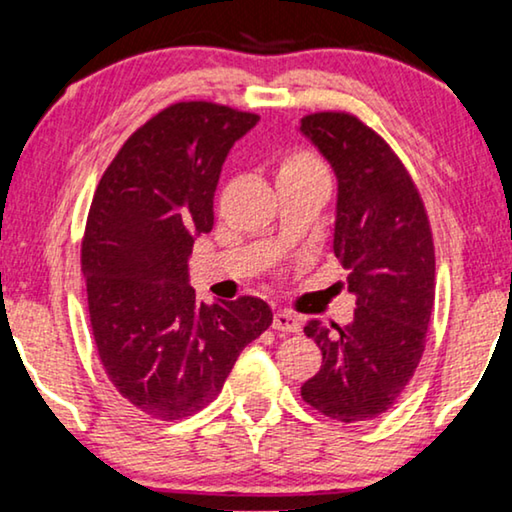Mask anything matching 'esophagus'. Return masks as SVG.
<instances>
[{
  "label": "esophagus",
  "mask_w": 512,
  "mask_h": 512,
  "mask_svg": "<svg viewBox=\"0 0 512 512\" xmlns=\"http://www.w3.org/2000/svg\"><path fill=\"white\" fill-rule=\"evenodd\" d=\"M273 329L276 331H299V318L290 311H276L273 313Z\"/></svg>",
  "instance_id": "1"
}]
</instances>
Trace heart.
Returning a JSON list of instances; mask_svg holds the SVG:
<instances>
[{
  "instance_id": "heart-1",
  "label": "heart",
  "mask_w": 512,
  "mask_h": 512,
  "mask_svg": "<svg viewBox=\"0 0 512 512\" xmlns=\"http://www.w3.org/2000/svg\"><path fill=\"white\" fill-rule=\"evenodd\" d=\"M313 171H322L320 162L308 153H304V150H292V153H287L278 164V181L280 178L313 174Z\"/></svg>"
}]
</instances>
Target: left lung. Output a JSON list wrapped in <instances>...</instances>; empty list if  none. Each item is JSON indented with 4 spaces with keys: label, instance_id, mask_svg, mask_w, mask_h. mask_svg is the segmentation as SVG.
Segmentation results:
<instances>
[{
    "label": "left lung",
    "instance_id": "obj_1",
    "mask_svg": "<svg viewBox=\"0 0 512 512\" xmlns=\"http://www.w3.org/2000/svg\"><path fill=\"white\" fill-rule=\"evenodd\" d=\"M301 132L334 167V253L357 297L350 325L304 327L322 366L301 385V399L331 420H371L394 406L422 359L434 308V236L399 155L357 115H304Z\"/></svg>",
    "mask_w": 512,
    "mask_h": 512
}]
</instances>
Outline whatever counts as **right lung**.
<instances>
[{
    "instance_id": "add662e5",
    "label": "right lung",
    "mask_w": 512,
    "mask_h": 512,
    "mask_svg": "<svg viewBox=\"0 0 512 512\" xmlns=\"http://www.w3.org/2000/svg\"><path fill=\"white\" fill-rule=\"evenodd\" d=\"M257 120L215 102L171 104L122 143L92 197L81 243L92 338L120 397L155 420L208 406L273 320L262 299L204 304L187 283L222 162Z\"/></svg>"
}]
</instances>
